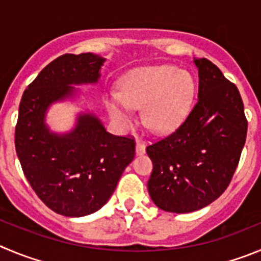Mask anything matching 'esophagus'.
<instances>
[{"mask_svg": "<svg viewBox=\"0 0 261 261\" xmlns=\"http://www.w3.org/2000/svg\"><path fill=\"white\" fill-rule=\"evenodd\" d=\"M145 153V143L142 139H136V154H143Z\"/></svg>", "mask_w": 261, "mask_h": 261, "instance_id": "34e87169", "label": "esophagus"}]
</instances>
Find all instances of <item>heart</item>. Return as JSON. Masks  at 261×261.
Masks as SVG:
<instances>
[{"label": "heart", "mask_w": 261, "mask_h": 261, "mask_svg": "<svg viewBox=\"0 0 261 261\" xmlns=\"http://www.w3.org/2000/svg\"><path fill=\"white\" fill-rule=\"evenodd\" d=\"M194 95V82L187 70L162 64L133 70L122 81L121 94L113 92L107 101L109 114L128 125L134 108H142L144 122L155 133H167L180 123Z\"/></svg>", "instance_id": "heart-1"}]
</instances>
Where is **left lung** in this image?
I'll return each mask as SVG.
<instances>
[{"mask_svg": "<svg viewBox=\"0 0 261 261\" xmlns=\"http://www.w3.org/2000/svg\"><path fill=\"white\" fill-rule=\"evenodd\" d=\"M198 99L184 122L148 145V192L169 213L197 211L224 193L240 162L247 119L237 86L210 60L196 59Z\"/></svg>", "mask_w": 261, "mask_h": 261, "instance_id": "obj_1", "label": "left lung"}]
</instances>
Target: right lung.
<instances>
[{"label": "right lung", "instance_id": "1", "mask_svg": "<svg viewBox=\"0 0 261 261\" xmlns=\"http://www.w3.org/2000/svg\"><path fill=\"white\" fill-rule=\"evenodd\" d=\"M104 58L64 54L46 65L21 96L15 127L16 154L32 189L57 214L89 215L111 198L135 157V140L112 135L92 113H81L67 134L51 133L47 108L74 95L70 85L96 84Z\"/></svg>", "mask_w": 261, "mask_h": 261}]
</instances>
